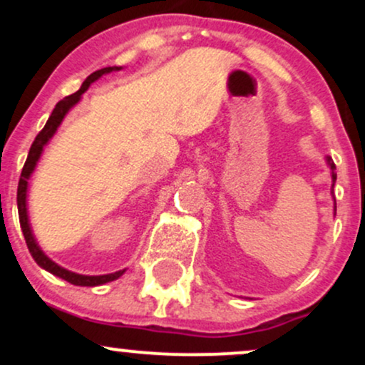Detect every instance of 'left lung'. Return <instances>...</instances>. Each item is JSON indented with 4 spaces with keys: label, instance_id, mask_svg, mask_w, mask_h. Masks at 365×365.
Wrapping results in <instances>:
<instances>
[{
    "label": "left lung",
    "instance_id": "left-lung-1",
    "mask_svg": "<svg viewBox=\"0 0 365 365\" xmlns=\"http://www.w3.org/2000/svg\"><path fill=\"white\" fill-rule=\"evenodd\" d=\"M328 165L331 166V173H333V185H334V182H336V173H334L336 166H334L333 159H331V158H328ZM334 211H336V202H334Z\"/></svg>",
    "mask_w": 365,
    "mask_h": 365
}]
</instances>
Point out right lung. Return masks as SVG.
I'll use <instances>...</instances> for the list:
<instances>
[{
	"mask_svg": "<svg viewBox=\"0 0 365 365\" xmlns=\"http://www.w3.org/2000/svg\"><path fill=\"white\" fill-rule=\"evenodd\" d=\"M113 70H120V66H106V68H101V70H98V72L91 73L89 77H87L86 81H83L81 89L75 92V94L66 96L65 99L58 101V104H56V106H54V110L51 113V116H49L48 121H46L44 128L41 130L39 133H37V137L34 139V142H32L31 150H29L27 161H25V165H24V168H22V175H20V180H19V190H16V204H19L20 226H22V232H24V237H25V244H27V247H29V252L32 254L34 261L39 264L41 267H44L46 271H49V273H53L54 276H60V278L65 279V282H68V283H72V284H78V287H98V284L113 282V279L120 278V276L123 274V271H116V273L103 274V276L75 274V273H72V271L63 269V267L58 266V264H54L51 259L46 257L43 250L39 249V245L36 244L34 235H32V232H31V226H29L27 206H25V197H27V182H29V177H31V173L36 168V163L39 161V156H41V153H43V148L46 145V142H48L54 135V132H56V128L60 127L61 120L65 118V115H66V113H68L70 108H72L73 104H77L78 101H81V96L87 89H89V86H91L92 82L98 81V78L101 77V75H104V73L113 72Z\"/></svg>",
	"mask_w": 365,
	"mask_h": 365,
	"instance_id": "obj_1",
	"label": "right lung"
}]
</instances>
